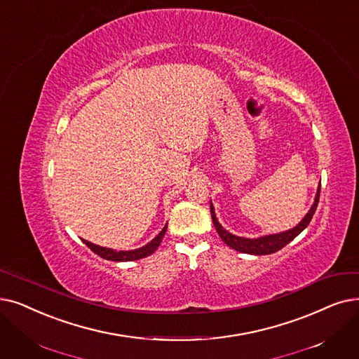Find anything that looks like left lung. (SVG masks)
Returning <instances> with one entry per match:
<instances>
[{
    "mask_svg": "<svg viewBox=\"0 0 359 359\" xmlns=\"http://www.w3.org/2000/svg\"><path fill=\"white\" fill-rule=\"evenodd\" d=\"M320 189H321V184H318L314 204H313V207L309 208L306 215L294 227H292V229H289L286 231H280V233H274V235H266V236L255 238V239L236 236V235H233V233H230L229 230H226L220 223H218L217 217H215V211H214V205H212V202H210V204H211L212 223L215 226L217 233H218V235H220L222 241L227 246L235 249V251H239V252H243V254H251V255H269V254H274V252L280 251V249H282L283 246H286L289 242H292L296 236L299 235L301 231H304L306 229V226L311 222V218H313V215H314V212L317 210L318 199H320Z\"/></svg>",
    "mask_w": 359,
    "mask_h": 359,
    "instance_id": "8db88e82",
    "label": "left lung"
}]
</instances>
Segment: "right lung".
<instances>
[{
	"instance_id": "obj_1",
	"label": "right lung",
	"mask_w": 359,
	"mask_h": 359,
	"mask_svg": "<svg viewBox=\"0 0 359 359\" xmlns=\"http://www.w3.org/2000/svg\"><path fill=\"white\" fill-rule=\"evenodd\" d=\"M165 230H167V224L163 227V230L158 233L157 236H155L151 242H148L147 245H144L142 248H137V249H132V251H116V249H111V248H104V246H100V245H95V243H90L85 239L83 243L90 248V251L95 252L97 255H100L101 258L104 259H108V261H116V262H121V261H136V259H141V258H145L148 255H151L155 249H157L165 235Z\"/></svg>"
}]
</instances>
